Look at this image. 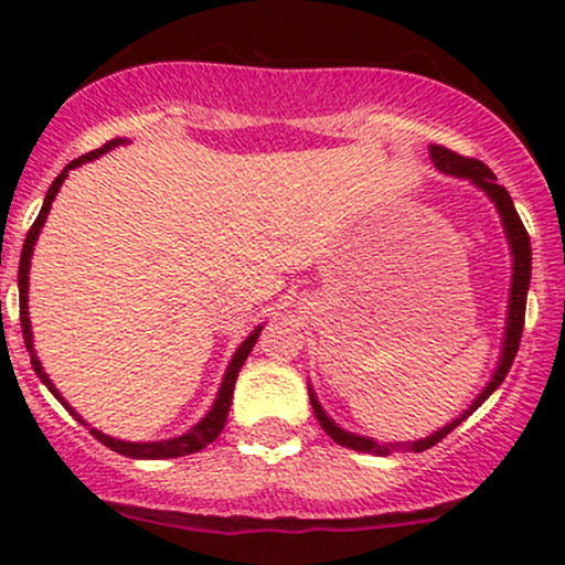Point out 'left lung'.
Returning a JSON list of instances; mask_svg holds the SVG:
<instances>
[{"mask_svg":"<svg viewBox=\"0 0 565 565\" xmlns=\"http://www.w3.org/2000/svg\"><path fill=\"white\" fill-rule=\"evenodd\" d=\"M429 158L443 174L465 177V180H470L472 185L481 188V191L492 199L494 207H498V213H500V221H503L505 237H509V246H511V259H514V265H511V270L514 273H511V295H509V317H505L503 350H500V361H498V369H494L492 380L487 383V388L478 393L476 402H472L470 407L459 415V418H454L451 424L440 426V429L431 431L429 437H420V440H413V443H377L374 437H363V435H355V431L341 429V426L335 424L328 413H324L322 404L317 402L315 388L309 385L311 407H315V415H317L319 426L324 429V435L333 437L339 446L352 448V451H361V454H377V457H388L391 451H398V448H407V451L420 454V451H426V448L437 446L443 437L451 435L461 420L470 418V415L476 413V409L481 407V404L500 388V383H503L505 374H509L511 363H514L516 350H520L522 328H525V303H527V287H530V237H527L525 224H522V218L516 215V207H514V202H511L509 191H505L503 185H498V177L492 174V169H489L487 163L476 161V158L457 156V152L446 150V147H440V145L429 147Z\"/></svg>","mask_w":565,"mask_h":565,"instance_id":"left-lung-1","label":"left lung"}]
</instances>
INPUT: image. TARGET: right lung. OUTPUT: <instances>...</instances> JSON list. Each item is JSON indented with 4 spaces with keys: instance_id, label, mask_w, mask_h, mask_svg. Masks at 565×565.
Returning <instances> with one entry per match:
<instances>
[{
    "instance_id": "obj_1",
    "label": "right lung",
    "mask_w": 565,
    "mask_h": 565,
    "mask_svg": "<svg viewBox=\"0 0 565 565\" xmlns=\"http://www.w3.org/2000/svg\"><path fill=\"white\" fill-rule=\"evenodd\" d=\"M122 141H125V139H111V141H106V145L100 147V150L87 152V156L76 158V161H71L65 169H62V174L56 177L54 182H51L49 193H45L43 207H40V215L35 218V224H32V230L26 232V241H24V248H21V262H19L21 333H24V344H26V350H30L32 369H35V374L40 377V383H43L45 388L54 393V396L60 398L62 404H65L67 413H71L73 418H76L78 424H84V426H89V424L82 418V415L76 413V409L71 407V404L65 402V398H62V393L54 388V383H51L49 374L43 372V366H40V361H38V355H35V344H32L30 306H26V300H30V262H32V250H35V243H38L40 230H43V224H45V215H49V210H51V202H54V196H56V193H60V188H62V182H65L67 172H71V169H76V167H82V163L93 161V158H100V156H104V152L114 150V147H117V145H122ZM259 333H262V324H259V328L250 330L248 339L243 341L241 347H237V352H235V355H232L230 366H226L224 383H221L218 396H215L213 407H210V413L204 415V418L199 420L196 426H191V429H188L185 435L172 437V440H158V443H128V440H117V437H108V435H104V431H98V429H89V435H93L95 440L104 443L106 448H111V451L122 454V457H130V459H174V457H188V454L202 451V448H207L210 443H213L215 437H218L221 431H224L226 415H230V407H232V393H235V380H237V374H241L243 363H246L248 352L254 350V344H256V339H259Z\"/></svg>"
}]
</instances>
